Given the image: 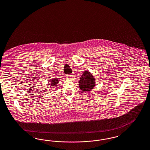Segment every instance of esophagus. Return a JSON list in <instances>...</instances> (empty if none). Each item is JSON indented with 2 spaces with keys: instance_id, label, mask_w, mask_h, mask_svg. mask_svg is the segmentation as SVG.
I'll use <instances>...</instances> for the list:
<instances>
[{
  "instance_id": "esophagus-1",
  "label": "esophagus",
  "mask_w": 150,
  "mask_h": 150,
  "mask_svg": "<svg viewBox=\"0 0 150 150\" xmlns=\"http://www.w3.org/2000/svg\"><path fill=\"white\" fill-rule=\"evenodd\" d=\"M73 75H68L67 76V79H73Z\"/></svg>"
}]
</instances>
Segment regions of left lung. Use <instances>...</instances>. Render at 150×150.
<instances>
[{
  "instance_id": "left-lung-1",
  "label": "left lung",
  "mask_w": 150,
  "mask_h": 150,
  "mask_svg": "<svg viewBox=\"0 0 150 150\" xmlns=\"http://www.w3.org/2000/svg\"><path fill=\"white\" fill-rule=\"evenodd\" d=\"M96 86L95 79L89 71H85L80 78L79 86L82 91H90Z\"/></svg>"
}]
</instances>
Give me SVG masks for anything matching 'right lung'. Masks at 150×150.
Wrapping results in <instances>:
<instances>
[{"instance_id": "right-lung-1", "label": "right lung", "mask_w": 150, "mask_h": 150, "mask_svg": "<svg viewBox=\"0 0 150 150\" xmlns=\"http://www.w3.org/2000/svg\"><path fill=\"white\" fill-rule=\"evenodd\" d=\"M58 82H59V79H52V80L50 81V88H54V87L57 86V85L58 84Z\"/></svg>"}]
</instances>
